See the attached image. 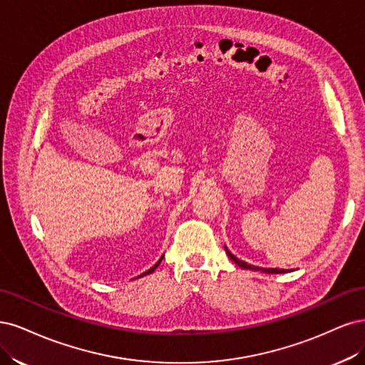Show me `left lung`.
I'll return each mask as SVG.
<instances>
[{"label":"left lung","mask_w":365,"mask_h":365,"mask_svg":"<svg viewBox=\"0 0 365 365\" xmlns=\"http://www.w3.org/2000/svg\"><path fill=\"white\" fill-rule=\"evenodd\" d=\"M226 253H227V256L230 257V259H232L235 264L240 265V267H241V268H244V269H257V272H262V273H267V274H279V273H287V269H280V268H264V267H255V265L247 264V262H244V261L238 259V257L235 256V255H232V253L227 250V247H226Z\"/></svg>","instance_id":"obj_1"}]
</instances>
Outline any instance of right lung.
Here are the masks:
<instances>
[{"mask_svg":"<svg viewBox=\"0 0 365 365\" xmlns=\"http://www.w3.org/2000/svg\"><path fill=\"white\" fill-rule=\"evenodd\" d=\"M162 259H163V256H162V257H160V259H159V261H158V262H156V264H155V265H153V267H151V268H150V269H147V272H145V273H143V274H140V276H139V277H143V276H145V274H150V273H153V272H155V269H156V268H158V265H159V264H160V261H162Z\"/></svg>","mask_w":365,"mask_h":365,"instance_id":"1","label":"right lung"}]
</instances>
